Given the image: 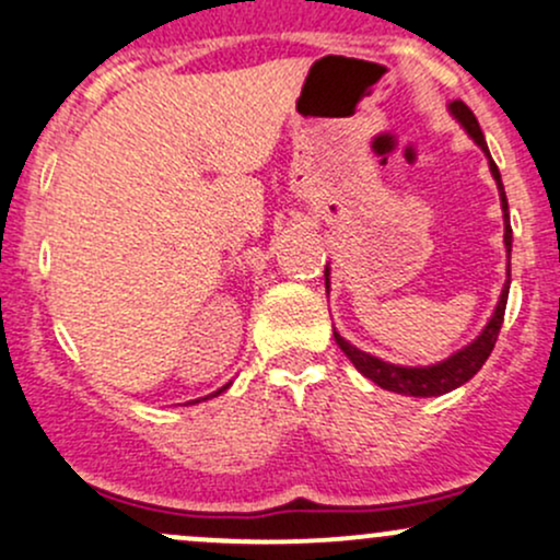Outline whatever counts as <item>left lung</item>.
I'll list each match as a JSON object with an SVG mask.
<instances>
[{"label":"left lung","mask_w":560,"mask_h":560,"mask_svg":"<svg viewBox=\"0 0 560 560\" xmlns=\"http://www.w3.org/2000/svg\"><path fill=\"white\" fill-rule=\"evenodd\" d=\"M451 114H454V117L459 119L462 125H465V130L472 136V141L478 143V147L483 149L486 154H489L483 130H480L478 119H475L470 106H467L465 101H451ZM489 167H491V176L497 178L499 197H502L504 245H508V258H510V248H513V230H510L508 197H504L502 176H499V167L494 165V160H491V154H489ZM508 267H510V264H508ZM326 288H328V269H326ZM508 293H510V280H508V285H504L502 296H499L494 317H491L489 326L483 328V334H480L470 347H465V350L451 354V358L443 360V363L427 365V369H400V365L384 363V360L374 358V354L358 350V347H352L350 341L341 339L339 334H334V339H336V345L341 347V352H345L347 358L352 360L354 369H358L360 374H363L365 378H371V382L378 384V387L389 389V393L413 395V398H432V395H446V393H451V389H456V387H462L465 382H470V378L480 371V365L489 360V354L497 345L499 328H502V323H504V306H508Z\"/></svg>","instance_id":"8db88e82"}]
</instances>
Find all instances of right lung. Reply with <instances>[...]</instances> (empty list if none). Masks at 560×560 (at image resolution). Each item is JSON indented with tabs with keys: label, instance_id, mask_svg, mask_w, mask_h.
<instances>
[{
	"label": "right lung",
	"instance_id": "right-lung-1",
	"mask_svg": "<svg viewBox=\"0 0 560 560\" xmlns=\"http://www.w3.org/2000/svg\"><path fill=\"white\" fill-rule=\"evenodd\" d=\"M226 387H230V384H226ZM226 387H221V389H226ZM221 389H219V393H221ZM219 393H215V395H219Z\"/></svg>",
	"mask_w": 560,
	"mask_h": 560
}]
</instances>
